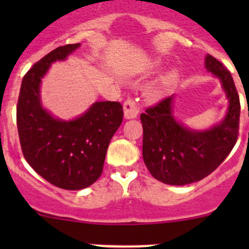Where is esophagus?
<instances>
[{
    "instance_id": "esophagus-1",
    "label": "esophagus",
    "mask_w": 249,
    "mask_h": 249,
    "mask_svg": "<svg viewBox=\"0 0 249 249\" xmlns=\"http://www.w3.org/2000/svg\"><path fill=\"white\" fill-rule=\"evenodd\" d=\"M140 106L136 100L127 99L124 102V115L126 119H134L139 115Z\"/></svg>"
}]
</instances>
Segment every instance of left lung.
<instances>
[{
	"mask_svg": "<svg viewBox=\"0 0 249 249\" xmlns=\"http://www.w3.org/2000/svg\"><path fill=\"white\" fill-rule=\"evenodd\" d=\"M207 71L222 83L229 100L227 115L211 129L196 131L173 117V95L141 114L142 155L155 179L171 185H185L207 177L231 152L238 135L240 97L231 73L208 54Z\"/></svg>",
	"mask_w": 249,
	"mask_h": 249,
	"instance_id": "8db88e82",
	"label": "left lung"
}]
</instances>
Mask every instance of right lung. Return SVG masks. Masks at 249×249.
I'll use <instances>...</instances> for the list:
<instances>
[{"instance_id": "add662e5", "label": "right lung", "mask_w": 249, "mask_h": 249, "mask_svg": "<svg viewBox=\"0 0 249 249\" xmlns=\"http://www.w3.org/2000/svg\"><path fill=\"white\" fill-rule=\"evenodd\" d=\"M79 46L59 47L36 62L22 78L17 106L25 159L44 179L66 190L84 189L99 179L110 139L123 122L119 102L97 101L73 120L57 119L42 106V78L53 62L67 59Z\"/></svg>"}]
</instances>
